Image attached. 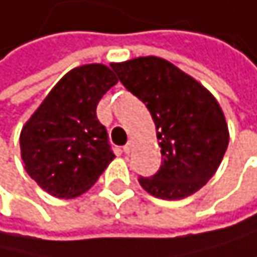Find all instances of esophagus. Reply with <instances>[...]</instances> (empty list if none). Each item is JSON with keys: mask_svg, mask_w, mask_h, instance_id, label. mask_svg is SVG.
Instances as JSON below:
<instances>
[{"mask_svg": "<svg viewBox=\"0 0 257 257\" xmlns=\"http://www.w3.org/2000/svg\"><path fill=\"white\" fill-rule=\"evenodd\" d=\"M123 152H124V155H130V152H131V144L124 145V147H123Z\"/></svg>", "mask_w": 257, "mask_h": 257, "instance_id": "1", "label": "esophagus"}]
</instances>
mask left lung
<instances>
[{
	"label": "left lung",
	"mask_w": 257,
	"mask_h": 257,
	"mask_svg": "<svg viewBox=\"0 0 257 257\" xmlns=\"http://www.w3.org/2000/svg\"><path fill=\"white\" fill-rule=\"evenodd\" d=\"M110 66L126 90L147 105L156 126L163 164L153 177H141V186L166 201L199 191L218 171L229 144L227 123L215 96L160 56Z\"/></svg>",
	"instance_id": "1"
}]
</instances>
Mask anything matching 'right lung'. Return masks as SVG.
<instances>
[{"label": "right lung", "mask_w": 257, "mask_h": 257, "mask_svg": "<svg viewBox=\"0 0 257 257\" xmlns=\"http://www.w3.org/2000/svg\"><path fill=\"white\" fill-rule=\"evenodd\" d=\"M116 82L113 71L99 63L74 68L23 124L25 171L45 193L60 199L83 194L115 158L96 107Z\"/></svg>", "instance_id": "obj_1"}]
</instances>
